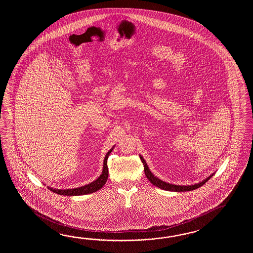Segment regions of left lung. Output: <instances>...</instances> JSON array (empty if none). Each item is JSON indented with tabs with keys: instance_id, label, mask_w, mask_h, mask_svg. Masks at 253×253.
Instances as JSON below:
<instances>
[{
	"instance_id": "obj_1",
	"label": "left lung",
	"mask_w": 253,
	"mask_h": 253,
	"mask_svg": "<svg viewBox=\"0 0 253 253\" xmlns=\"http://www.w3.org/2000/svg\"><path fill=\"white\" fill-rule=\"evenodd\" d=\"M140 156V159L144 165L145 167V176L147 179L150 181L151 183H153L155 186L158 187V188L166 190V191H171V192H187V191H192V190H195V189L199 188L202 185H204L211 177H212L213 174L210 175L209 177L206 178L204 181H202L201 183H196V184H193V185H175V184H172V183H166L164 181H162L160 179L156 177L152 172H151L149 168L147 167L146 163H145V159Z\"/></svg>"
}]
</instances>
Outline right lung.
Listing matches in <instances>:
<instances>
[{"label": "right lung", "instance_id": "obj_1", "mask_svg": "<svg viewBox=\"0 0 253 253\" xmlns=\"http://www.w3.org/2000/svg\"><path fill=\"white\" fill-rule=\"evenodd\" d=\"M112 151H108V154L105 156L104 159V166H103L102 173L100 174V176L97 178V180H95L94 182H92L89 184H86L84 186H81L79 188L74 189H66V190H57V189L50 188L48 189L50 191H52L53 193L57 194H60V195H70V196H73V195H82V194H88L97 192L99 189L102 188L104 184L107 183L108 177V158L109 154L112 152L113 148H111Z\"/></svg>", "mask_w": 253, "mask_h": 253}]
</instances>
